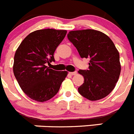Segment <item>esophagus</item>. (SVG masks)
I'll list each match as a JSON object with an SVG mask.
<instances>
[{
	"label": "esophagus",
	"mask_w": 134,
	"mask_h": 134,
	"mask_svg": "<svg viewBox=\"0 0 134 134\" xmlns=\"http://www.w3.org/2000/svg\"><path fill=\"white\" fill-rule=\"evenodd\" d=\"M70 74L71 75H76V74H77V72H76H76H70Z\"/></svg>",
	"instance_id": "obj_1"
}]
</instances>
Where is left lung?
Returning <instances> with one entry per match:
<instances>
[{"instance_id": "1", "label": "left lung", "mask_w": 134, "mask_h": 134, "mask_svg": "<svg viewBox=\"0 0 134 134\" xmlns=\"http://www.w3.org/2000/svg\"><path fill=\"white\" fill-rule=\"evenodd\" d=\"M68 38L82 58L89 59L88 70H80L84 83L79 93L90 100L107 97L115 86L121 72L119 54L112 40L94 29L71 31Z\"/></svg>"}]
</instances>
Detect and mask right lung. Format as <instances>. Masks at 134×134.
<instances>
[{"label":"right lung","mask_w":134,"mask_h":134,"mask_svg":"<svg viewBox=\"0 0 134 134\" xmlns=\"http://www.w3.org/2000/svg\"><path fill=\"white\" fill-rule=\"evenodd\" d=\"M67 33L66 30L40 29L23 40L14 57L13 72L20 87L29 98L38 102L49 100L58 93L68 74L46 64L54 62V54Z\"/></svg>","instance_id":"right-lung-1"}]
</instances>
